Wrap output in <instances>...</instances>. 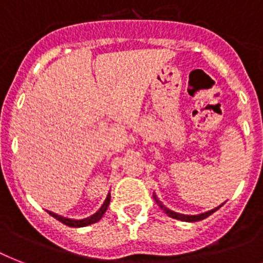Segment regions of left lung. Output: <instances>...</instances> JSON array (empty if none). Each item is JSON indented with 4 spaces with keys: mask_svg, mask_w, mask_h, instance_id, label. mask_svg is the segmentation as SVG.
<instances>
[{
    "mask_svg": "<svg viewBox=\"0 0 263 263\" xmlns=\"http://www.w3.org/2000/svg\"><path fill=\"white\" fill-rule=\"evenodd\" d=\"M153 198L156 199V202H157V203H158V206H160V208L162 209V210H164V212L166 213V214H168L169 217H172V218H176V220H180V221H187V222H195V221L204 220L206 217H209V216H210V214H213V213L216 212V210H218V209H220L221 206L224 204V203L220 204L218 208L213 209V210H209V212H206V213H202V214H198V216H185V214H180V213L172 212V210H169L168 208H165L164 204L161 203V200L158 199V198H157L156 194H153Z\"/></svg>",
    "mask_w": 263,
    "mask_h": 263,
    "instance_id": "1",
    "label": "left lung"
}]
</instances>
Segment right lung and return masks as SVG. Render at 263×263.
<instances>
[{
  "label": "right lung",
  "instance_id": "obj_1",
  "mask_svg": "<svg viewBox=\"0 0 263 263\" xmlns=\"http://www.w3.org/2000/svg\"><path fill=\"white\" fill-rule=\"evenodd\" d=\"M109 203H110V195L106 196V199H105V202H103V204L101 206V209H99L98 212L95 213V214H92L91 217L84 218V220H71V218H65V217H61L59 216V214H54V213H51V212H49V214H50L51 217H54L55 220H59L60 222L68 225V227H72V228H80V227H87V225L94 224V222L101 220L103 214H105V212L107 210Z\"/></svg>",
  "mask_w": 263,
  "mask_h": 263
}]
</instances>
